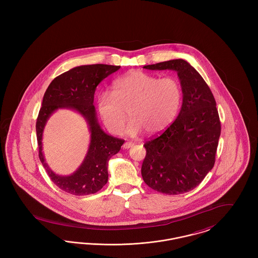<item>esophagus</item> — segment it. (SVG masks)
I'll list each match as a JSON object with an SVG mask.
<instances>
[{
    "label": "esophagus",
    "instance_id": "1",
    "mask_svg": "<svg viewBox=\"0 0 258 258\" xmlns=\"http://www.w3.org/2000/svg\"><path fill=\"white\" fill-rule=\"evenodd\" d=\"M134 145H135V143H133V142H125V143H123V149H130Z\"/></svg>",
    "mask_w": 258,
    "mask_h": 258
}]
</instances>
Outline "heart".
I'll use <instances>...</instances> for the list:
<instances>
[{"mask_svg": "<svg viewBox=\"0 0 258 258\" xmlns=\"http://www.w3.org/2000/svg\"><path fill=\"white\" fill-rule=\"evenodd\" d=\"M183 100V90L174 77L160 78L135 71L117 79L112 93L98 97V110L102 122L112 134L120 135L127 121L133 120L127 132L138 135L161 134L176 119Z\"/></svg>", "mask_w": 258, "mask_h": 258, "instance_id": "1", "label": "heart"}]
</instances>
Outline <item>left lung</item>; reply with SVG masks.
I'll return each instance as SVG.
<instances>
[{
  "label": "left lung",
  "instance_id": "8db88e82",
  "mask_svg": "<svg viewBox=\"0 0 258 258\" xmlns=\"http://www.w3.org/2000/svg\"><path fill=\"white\" fill-rule=\"evenodd\" d=\"M144 69L176 71L183 104L177 119L145 142L142 178L161 194L187 192L203 181L215 164L221 130L216 100L202 76L184 60L161 61Z\"/></svg>",
  "mask_w": 258,
  "mask_h": 258
}]
</instances>
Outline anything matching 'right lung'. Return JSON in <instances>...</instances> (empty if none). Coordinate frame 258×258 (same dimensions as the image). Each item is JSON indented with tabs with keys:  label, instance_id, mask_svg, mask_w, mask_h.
Wrapping results in <instances>:
<instances>
[{
	"label": "right lung",
	"instance_id": "obj_1",
	"mask_svg": "<svg viewBox=\"0 0 258 258\" xmlns=\"http://www.w3.org/2000/svg\"><path fill=\"white\" fill-rule=\"evenodd\" d=\"M119 69L120 66L102 63L76 67L54 78L43 96L36 123L38 157L51 181L68 194L88 196L101 189L108 181V160L120 151L124 142L123 139L106 135L100 128L93 104L97 86ZM58 108L78 110L87 119L91 132V142L86 160L73 175L67 177L52 172L41 152L44 125L49 115Z\"/></svg>",
	"mask_w": 258,
	"mask_h": 258
}]
</instances>
